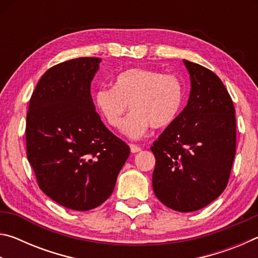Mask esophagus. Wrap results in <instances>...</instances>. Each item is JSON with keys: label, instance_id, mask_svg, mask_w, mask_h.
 I'll use <instances>...</instances> for the list:
<instances>
[{"label": "esophagus", "instance_id": "34e87169", "mask_svg": "<svg viewBox=\"0 0 258 258\" xmlns=\"http://www.w3.org/2000/svg\"><path fill=\"white\" fill-rule=\"evenodd\" d=\"M130 148H131V152H132V154H137V152L141 151V148L138 147L137 145H130Z\"/></svg>", "mask_w": 258, "mask_h": 258}]
</instances>
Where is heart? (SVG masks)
<instances>
[{"instance_id":"b5f03b06","label":"heart","mask_w":258,"mask_h":258,"mask_svg":"<svg viewBox=\"0 0 258 258\" xmlns=\"http://www.w3.org/2000/svg\"><path fill=\"white\" fill-rule=\"evenodd\" d=\"M184 86L174 74L147 68L121 72L113 87H100L93 102L104 121L118 128L128 104L132 112L125 119L123 132L131 139L143 137L150 126L164 128L176 119L181 110Z\"/></svg>"}]
</instances>
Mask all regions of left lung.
Returning <instances> with one entry per match:
<instances>
[{
	"label": "left lung",
	"mask_w": 258,
	"mask_h": 258,
	"mask_svg": "<svg viewBox=\"0 0 258 258\" xmlns=\"http://www.w3.org/2000/svg\"><path fill=\"white\" fill-rule=\"evenodd\" d=\"M183 62L190 74V98L150 149L156 197L186 213L207 206L228 185L237 133L235 109L222 81L198 63Z\"/></svg>",
	"instance_id": "left-lung-1"
}]
</instances>
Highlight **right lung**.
<instances>
[{"mask_svg":"<svg viewBox=\"0 0 258 258\" xmlns=\"http://www.w3.org/2000/svg\"><path fill=\"white\" fill-rule=\"evenodd\" d=\"M100 58H77L46 71L29 100L27 158L44 194L61 206L90 211L110 197L130 147L95 111L91 82Z\"/></svg>","mask_w":258,"mask_h":258,"instance_id":"1","label":"right lung"}]
</instances>
